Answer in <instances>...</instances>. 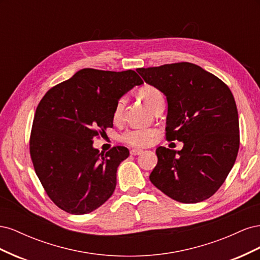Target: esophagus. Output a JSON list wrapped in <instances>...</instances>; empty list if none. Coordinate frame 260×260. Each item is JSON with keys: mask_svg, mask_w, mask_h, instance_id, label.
I'll return each instance as SVG.
<instances>
[{"mask_svg": "<svg viewBox=\"0 0 260 260\" xmlns=\"http://www.w3.org/2000/svg\"><path fill=\"white\" fill-rule=\"evenodd\" d=\"M143 153L142 149H139V148H133L130 151V154L133 155V156H137V155H141Z\"/></svg>", "mask_w": 260, "mask_h": 260, "instance_id": "1", "label": "esophagus"}]
</instances>
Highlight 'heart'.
Returning a JSON list of instances; mask_svg holds the SVG:
<instances>
[{
	"instance_id": "heart-1",
	"label": "heart",
	"mask_w": 260,
	"mask_h": 260,
	"mask_svg": "<svg viewBox=\"0 0 260 260\" xmlns=\"http://www.w3.org/2000/svg\"><path fill=\"white\" fill-rule=\"evenodd\" d=\"M140 98L144 101V103L149 107L153 108L158 102L164 101V96L161 92L156 89L155 86L152 85H145L139 92ZM125 106V99L120 98L117 101V103L114 108V119L118 120L120 119L122 113H123V108ZM157 131L155 129H143V128H135L125 131L122 136V140L124 142H127L131 145L135 146H146L148 144H151L153 141V138Z\"/></svg>"
}]
</instances>
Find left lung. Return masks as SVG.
<instances>
[{"label": "left lung", "mask_w": 260, "mask_h": 260, "mask_svg": "<svg viewBox=\"0 0 260 260\" xmlns=\"http://www.w3.org/2000/svg\"><path fill=\"white\" fill-rule=\"evenodd\" d=\"M137 72L166 96V139L183 142L178 152L156 148L158 161L149 180L180 203L209 199L229 175L240 147L239 115L230 89L191 62Z\"/></svg>", "instance_id": "1"}]
</instances>
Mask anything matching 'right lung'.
I'll return each instance as SVG.
<instances>
[{
  "instance_id": "add662e5",
  "label": "right lung",
  "mask_w": 260,
  "mask_h": 260,
  "mask_svg": "<svg viewBox=\"0 0 260 260\" xmlns=\"http://www.w3.org/2000/svg\"><path fill=\"white\" fill-rule=\"evenodd\" d=\"M143 80L135 70L83 68L39 103L30 137L36 174L50 199L72 215L95 210L113 195L117 169L129 149L93 147L99 130L113 127L117 101Z\"/></svg>"
}]
</instances>
